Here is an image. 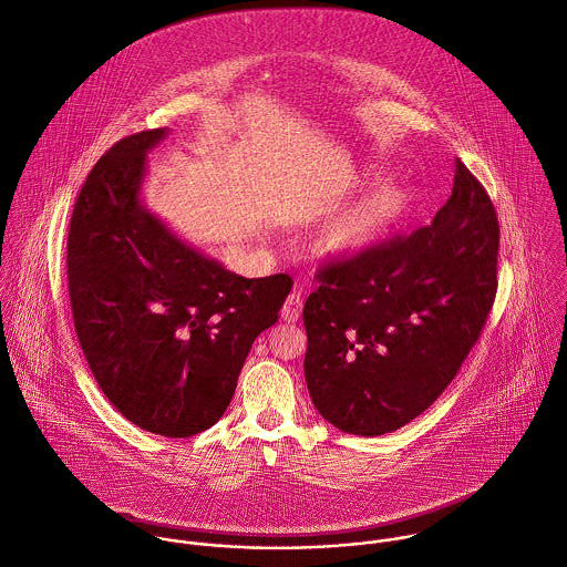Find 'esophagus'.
<instances>
[{"mask_svg": "<svg viewBox=\"0 0 567 567\" xmlns=\"http://www.w3.org/2000/svg\"><path fill=\"white\" fill-rule=\"evenodd\" d=\"M300 311H302V298L300 293H289L282 309H280V318L285 322H298L300 318Z\"/></svg>", "mask_w": 567, "mask_h": 567, "instance_id": "esophagus-1", "label": "esophagus"}]
</instances>
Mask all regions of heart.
Here are the masks:
<instances>
[{
    "label": "heart",
    "instance_id": "obj_1",
    "mask_svg": "<svg viewBox=\"0 0 567 567\" xmlns=\"http://www.w3.org/2000/svg\"><path fill=\"white\" fill-rule=\"evenodd\" d=\"M409 203L411 194L402 185L373 187L320 231L318 251L331 260H353L367 254L402 220Z\"/></svg>",
    "mask_w": 567,
    "mask_h": 567
}]
</instances>
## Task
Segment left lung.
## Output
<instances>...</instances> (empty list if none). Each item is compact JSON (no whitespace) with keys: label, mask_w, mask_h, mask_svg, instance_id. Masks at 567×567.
I'll return each instance as SVG.
<instances>
[{"label":"left lung","mask_w":567,"mask_h":567,"mask_svg":"<svg viewBox=\"0 0 567 567\" xmlns=\"http://www.w3.org/2000/svg\"><path fill=\"white\" fill-rule=\"evenodd\" d=\"M495 207L457 161L433 223L318 271L305 380L336 429L378 437L422 415L475 347L497 293Z\"/></svg>","instance_id":"8db88e82"}]
</instances>
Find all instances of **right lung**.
<instances>
[{"label":"right lung","instance_id":"obj_1","mask_svg":"<svg viewBox=\"0 0 567 567\" xmlns=\"http://www.w3.org/2000/svg\"><path fill=\"white\" fill-rule=\"evenodd\" d=\"M169 127L114 143L87 174L68 234L79 344L110 404L163 437L227 411L254 340L276 324L291 278H243L147 209V152Z\"/></svg>","mask_w":567,"mask_h":567}]
</instances>
